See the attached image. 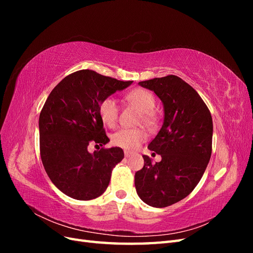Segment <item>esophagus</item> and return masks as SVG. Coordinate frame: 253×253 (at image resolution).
I'll list each match as a JSON object with an SVG mask.
<instances>
[{"mask_svg":"<svg viewBox=\"0 0 253 253\" xmlns=\"http://www.w3.org/2000/svg\"><path fill=\"white\" fill-rule=\"evenodd\" d=\"M131 155H132L131 152H129V151H125V156L126 157H129Z\"/></svg>","mask_w":253,"mask_h":253,"instance_id":"esophagus-1","label":"esophagus"}]
</instances>
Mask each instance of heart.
<instances>
[{"instance_id":"1","label":"heart","mask_w":253,"mask_h":253,"mask_svg":"<svg viewBox=\"0 0 253 253\" xmlns=\"http://www.w3.org/2000/svg\"><path fill=\"white\" fill-rule=\"evenodd\" d=\"M127 99L137 108L143 112L142 117L147 122H151V112L155 108V97L151 91L143 88H136L127 95ZM118 104L115 99L108 97L103 99L99 105V115L104 124L114 127L118 120ZM148 138V134L142 128H121L112 136L115 147L127 151H133Z\"/></svg>"}]
</instances>
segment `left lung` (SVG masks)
I'll list each match as a JSON object with an SVG mask.
<instances>
[{"label":"left lung","instance_id":"obj_1","mask_svg":"<svg viewBox=\"0 0 253 253\" xmlns=\"http://www.w3.org/2000/svg\"><path fill=\"white\" fill-rule=\"evenodd\" d=\"M164 103L165 119L148 148L162 156L135 173L137 194L145 204L165 208L183 200L200 182L211 157L212 117L197 91L177 76L139 82Z\"/></svg>","mask_w":253,"mask_h":253}]
</instances>
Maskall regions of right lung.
Returning <instances> with one entry per match:
<instances>
[{
  "label": "right lung",
  "mask_w": 253,
  "mask_h": 253,
  "mask_svg": "<svg viewBox=\"0 0 253 253\" xmlns=\"http://www.w3.org/2000/svg\"><path fill=\"white\" fill-rule=\"evenodd\" d=\"M132 82L81 70L66 76L50 91L39 118L40 154L51 182L67 196L89 201L108 188L125 153L118 147H103L90 154L87 147L110 141L99 105Z\"/></svg>",
  "instance_id": "1"
}]
</instances>
